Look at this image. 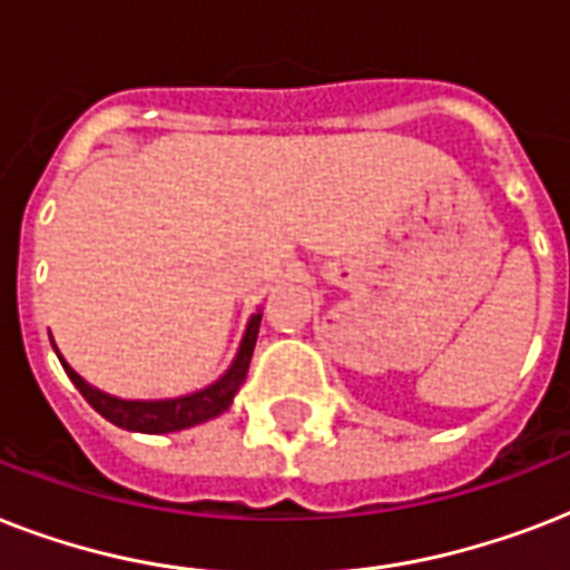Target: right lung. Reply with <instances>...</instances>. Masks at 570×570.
<instances>
[{"label": "right lung", "instance_id": "add662e5", "mask_svg": "<svg viewBox=\"0 0 570 570\" xmlns=\"http://www.w3.org/2000/svg\"><path fill=\"white\" fill-rule=\"evenodd\" d=\"M259 331V313L250 316L248 331L242 337L239 355L233 361V366L222 379L209 384L206 390H197L191 396L180 399H165V402H129V399H115L106 396L100 390H94L88 381H82L79 375L70 370V366L61 361L65 373L70 375L79 393L88 399V405L102 414L109 423L120 425V429H129V432H145V434H165V432H180V429H189V425L204 423V420H213L222 411H227L236 396V390L242 387V381L248 375L250 355H254V343H257ZM61 357V355H58Z\"/></svg>", "mask_w": 570, "mask_h": 570}]
</instances>
